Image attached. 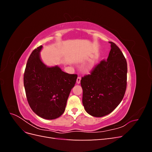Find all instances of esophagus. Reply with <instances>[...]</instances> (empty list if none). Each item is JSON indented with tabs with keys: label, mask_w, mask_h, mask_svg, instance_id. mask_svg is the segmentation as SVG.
<instances>
[{
	"label": "esophagus",
	"mask_w": 152,
	"mask_h": 152,
	"mask_svg": "<svg viewBox=\"0 0 152 152\" xmlns=\"http://www.w3.org/2000/svg\"><path fill=\"white\" fill-rule=\"evenodd\" d=\"M80 80H81L80 77H78L77 79V83L78 84L80 83Z\"/></svg>",
	"instance_id": "1"
}]
</instances>
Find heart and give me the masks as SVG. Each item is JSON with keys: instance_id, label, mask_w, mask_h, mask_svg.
I'll return each instance as SVG.
<instances>
[{"instance_id": "obj_1", "label": "heart", "mask_w": 152, "mask_h": 152, "mask_svg": "<svg viewBox=\"0 0 152 152\" xmlns=\"http://www.w3.org/2000/svg\"><path fill=\"white\" fill-rule=\"evenodd\" d=\"M93 65V64H92V63H91V65Z\"/></svg>"}]
</instances>
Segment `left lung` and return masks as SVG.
<instances>
[{
    "instance_id": "left-lung-1",
    "label": "left lung",
    "mask_w": 152,
    "mask_h": 152,
    "mask_svg": "<svg viewBox=\"0 0 152 152\" xmlns=\"http://www.w3.org/2000/svg\"><path fill=\"white\" fill-rule=\"evenodd\" d=\"M111 44L108 57L96 65L91 74L82 78V104L87 113L102 117L121 103L127 86L126 59L117 45Z\"/></svg>"
}]
</instances>
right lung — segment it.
Listing matches in <instances>:
<instances>
[{"mask_svg":"<svg viewBox=\"0 0 152 152\" xmlns=\"http://www.w3.org/2000/svg\"><path fill=\"white\" fill-rule=\"evenodd\" d=\"M40 45L34 49L27 61L23 82L27 101L40 117L53 120L65 110L67 99L77 75L64 72L58 66L49 67L40 59Z\"/></svg>","mask_w":152,"mask_h":152,"instance_id":"add662e5","label":"right lung"}]
</instances>
